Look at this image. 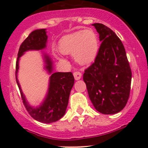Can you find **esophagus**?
<instances>
[{"label": "esophagus", "instance_id": "obj_1", "mask_svg": "<svg viewBox=\"0 0 148 148\" xmlns=\"http://www.w3.org/2000/svg\"><path fill=\"white\" fill-rule=\"evenodd\" d=\"M74 79H75L76 80H79L81 79L82 77V73L80 72V71H74Z\"/></svg>", "mask_w": 148, "mask_h": 148}]
</instances>
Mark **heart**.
Returning <instances> with one entry per match:
<instances>
[{"instance_id": "b5f03b06", "label": "heart", "mask_w": 148, "mask_h": 148, "mask_svg": "<svg viewBox=\"0 0 148 148\" xmlns=\"http://www.w3.org/2000/svg\"><path fill=\"white\" fill-rule=\"evenodd\" d=\"M99 49L95 33L85 29L68 34L61 38L59 50L63 54L72 55L77 63L86 65L93 62Z\"/></svg>"}]
</instances>
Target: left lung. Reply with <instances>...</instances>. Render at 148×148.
<instances>
[{
    "label": "left lung",
    "mask_w": 148,
    "mask_h": 148,
    "mask_svg": "<svg viewBox=\"0 0 148 148\" xmlns=\"http://www.w3.org/2000/svg\"><path fill=\"white\" fill-rule=\"evenodd\" d=\"M102 41L95 62L83 79L95 108L104 114L123 110L130 92L132 71L125 47L115 33L102 23L92 24Z\"/></svg>",
    "instance_id": "8db88e82"
}]
</instances>
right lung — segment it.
<instances>
[{
	"label": "right lung",
	"mask_w": 148,
	"mask_h": 148,
	"mask_svg": "<svg viewBox=\"0 0 148 148\" xmlns=\"http://www.w3.org/2000/svg\"><path fill=\"white\" fill-rule=\"evenodd\" d=\"M48 36L46 29H37L32 31L23 41L19 48L16 65V79L21 92L23 103L30 115L34 120L43 123H51L60 120L66 112L70 92L74 83L71 72H55L51 75L49 90L44 101L38 107L30 106L23 94L17 78L19 69V58L29 50H41L45 49ZM46 69L49 74L52 73V61L48 55H44Z\"/></svg>",
	"instance_id": "1"
}]
</instances>
